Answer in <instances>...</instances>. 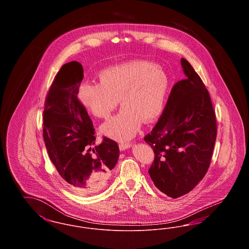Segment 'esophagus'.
Segmentation results:
<instances>
[{
  "label": "esophagus",
  "instance_id": "esophagus-1",
  "mask_svg": "<svg viewBox=\"0 0 249 249\" xmlns=\"http://www.w3.org/2000/svg\"><path fill=\"white\" fill-rule=\"evenodd\" d=\"M130 146H131L130 142H121V143H119V149L121 151H124V150L130 148Z\"/></svg>",
  "mask_w": 249,
  "mask_h": 249
}]
</instances>
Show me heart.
Returning a JSON list of instances; mask_svg holds the SVG:
<instances>
[{"mask_svg":"<svg viewBox=\"0 0 249 249\" xmlns=\"http://www.w3.org/2000/svg\"><path fill=\"white\" fill-rule=\"evenodd\" d=\"M165 72L146 60H130L100 71L99 83L83 82L78 88L79 104L97 119H107L119 105V115L101 130L124 141L140 130L142 121L154 122L163 111L168 91Z\"/></svg>","mask_w":249,"mask_h":249,"instance_id":"b5f03b06","label":"heart"}]
</instances>
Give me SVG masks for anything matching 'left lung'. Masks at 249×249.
<instances>
[{
	"label": "left lung",
	"instance_id": "8db88e82",
	"mask_svg": "<svg viewBox=\"0 0 249 249\" xmlns=\"http://www.w3.org/2000/svg\"><path fill=\"white\" fill-rule=\"evenodd\" d=\"M181 65L186 79L173 87L158 123L143 138L155 153L149 176L173 199L189 193L204 178L216 138L209 92L187 59L182 58Z\"/></svg>",
	"mask_w": 249,
	"mask_h": 249
}]
</instances>
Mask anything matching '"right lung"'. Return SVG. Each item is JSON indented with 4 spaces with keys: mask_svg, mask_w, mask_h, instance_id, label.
<instances>
[{
    "mask_svg": "<svg viewBox=\"0 0 249 249\" xmlns=\"http://www.w3.org/2000/svg\"><path fill=\"white\" fill-rule=\"evenodd\" d=\"M83 67L64 64L51 85L43 116V135L49 158L69 188L79 195L103 190L118 162V143L105 137L95 144L93 124L78 102Z\"/></svg>",
    "mask_w": 249,
    "mask_h": 249,
    "instance_id": "1",
    "label": "right lung"
}]
</instances>
